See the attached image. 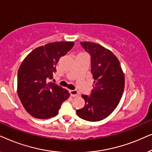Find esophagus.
Listing matches in <instances>:
<instances>
[{
  "instance_id": "obj_1",
  "label": "esophagus",
  "mask_w": 152,
  "mask_h": 152,
  "mask_svg": "<svg viewBox=\"0 0 152 152\" xmlns=\"http://www.w3.org/2000/svg\"><path fill=\"white\" fill-rule=\"evenodd\" d=\"M69 93H70V94L72 97H77V96H79V93L77 91L70 90Z\"/></svg>"
}]
</instances>
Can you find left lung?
I'll return each mask as SVG.
<instances>
[{
  "label": "left lung",
  "mask_w": 152,
  "mask_h": 152,
  "mask_svg": "<svg viewBox=\"0 0 152 152\" xmlns=\"http://www.w3.org/2000/svg\"><path fill=\"white\" fill-rule=\"evenodd\" d=\"M80 44L91 55L94 88L91 96L82 95L85 105L77 110V114L87 121H100L119 104L124 88V75L119 60L109 49L87 41Z\"/></svg>",
  "instance_id": "obj_1"
}]
</instances>
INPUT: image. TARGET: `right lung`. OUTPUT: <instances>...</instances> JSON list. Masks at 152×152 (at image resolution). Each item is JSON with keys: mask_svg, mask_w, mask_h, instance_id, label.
<instances>
[{"mask_svg": "<svg viewBox=\"0 0 152 152\" xmlns=\"http://www.w3.org/2000/svg\"><path fill=\"white\" fill-rule=\"evenodd\" d=\"M73 45L71 41L47 43L33 50L20 64L18 70V95L24 109L32 117H55L61 103L69 97L66 89L49 80L57 71L55 66L59 58Z\"/></svg>", "mask_w": 152, "mask_h": 152, "instance_id": "1", "label": "right lung"}]
</instances>
